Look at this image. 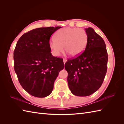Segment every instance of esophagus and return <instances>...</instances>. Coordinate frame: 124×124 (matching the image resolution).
Returning a JSON list of instances; mask_svg holds the SVG:
<instances>
[{"instance_id": "34e87169", "label": "esophagus", "mask_w": 124, "mask_h": 124, "mask_svg": "<svg viewBox=\"0 0 124 124\" xmlns=\"http://www.w3.org/2000/svg\"><path fill=\"white\" fill-rule=\"evenodd\" d=\"M63 63H65L67 61V60L66 59H63Z\"/></svg>"}]
</instances>
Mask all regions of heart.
<instances>
[{"mask_svg":"<svg viewBox=\"0 0 124 124\" xmlns=\"http://www.w3.org/2000/svg\"><path fill=\"white\" fill-rule=\"evenodd\" d=\"M54 39L49 41L48 46L52 54L56 57L61 55L64 48L72 57H77L84 52L88 42V35L85 30L74 27L59 29Z\"/></svg>","mask_w":124,"mask_h":124,"instance_id":"obj_1","label":"heart"}]
</instances>
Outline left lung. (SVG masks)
Segmentation results:
<instances>
[{
  "label": "left lung",
  "mask_w": 124,
  "mask_h": 124,
  "mask_svg": "<svg viewBox=\"0 0 124 124\" xmlns=\"http://www.w3.org/2000/svg\"><path fill=\"white\" fill-rule=\"evenodd\" d=\"M88 42L85 51L65 64L69 88L74 95L88 96L102 85L107 71L108 53L103 39L91 27L85 28Z\"/></svg>",
  "instance_id": "left-lung-1"
}]
</instances>
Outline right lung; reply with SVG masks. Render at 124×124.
<instances>
[{
    "label": "right lung",
    "instance_id": "1",
    "mask_svg": "<svg viewBox=\"0 0 124 124\" xmlns=\"http://www.w3.org/2000/svg\"><path fill=\"white\" fill-rule=\"evenodd\" d=\"M61 27L32 29L18 40L14 51V70L21 86L29 94L39 98L50 95L60 71L62 58L54 57L48 42L51 35Z\"/></svg>",
    "mask_w": 124,
    "mask_h": 124
}]
</instances>
